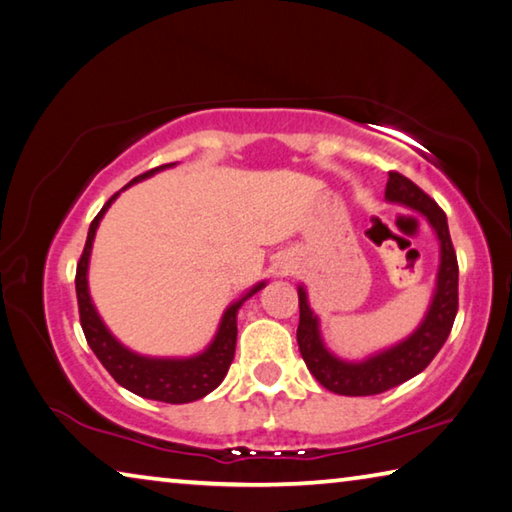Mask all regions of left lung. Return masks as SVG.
Listing matches in <instances>:
<instances>
[{
	"instance_id": "1",
	"label": "left lung",
	"mask_w": 512,
	"mask_h": 512,
	"mask_svg": "<svg viewBox=\"0 0 512 512\" xmlns=\"http://www.w3.org/2000/svg\"><path fill=\"white\" fill-rule=\"evenodd\" d=\"M387 200L407 204L425 215L432 224L438 240H441V267H438L436 294L423 324L405 342L389 348L371 360L351 364L330 355L319 339L317 317L308 306L306 290L299 288V328L297 342L303 362L315 375L321 387L339 393V396H375L407 382L425 371L436 353L441 351L447 335L454 326L456 310H459V263L447 229L445 211L418 188L409 177L393 170L387 182Z\"/></svg>"
}]
</instances>
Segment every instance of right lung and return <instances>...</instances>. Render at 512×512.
I'll list each match as a JSON object with an SVG mask.
<instances>
[{"instance_id":"1","label":"right lung","mask_w":512,"mask_h":512,"mask_svg":"<svg viewBox=\"0 0 512 512\" xmlns=\"http://www.w3.org/2000/svg\"><path fill=\"white\" fill-rule=\"evenodd\" d=\"M170 164L150 168L146 173L134 177L128 186H132L139 179L148 177L157 170L166 168ZM114 193L105 206L98 211L96 218L89 224L87 231V242L83 254H80V261L76 265V297H78V315H80V326H83V333L89 348H92L94 355L101 360V364L107 369L112 378L132 393H137L141 398L148 400H159V402H170V405H182V402H193L204 398L206 393H211L218 384L224 380L229 366L233 362V353H236V315L242 301L251 294H256L263 288L265 283H258L254 290H249L247 297H242L238 303L224 312L222 324L218 328V335H215L213 344L206 348L202 355L191 357V360H152V357H141L137 353H130L128 348H123L116 339L107 333L103 326L101 317L96 315L92 306V299H89L87 292V263H89V251H92V240L98 222H101L103 213L107 206L114 202Z\"/></svg>"}]
</instances>
